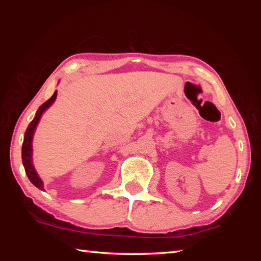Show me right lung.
<instances>
[{
	"mask_svg": "<svg viewBox=\"0 0 261 261\" xmlns=\"http://www.w3.org/2000/svg\"><path fill=\"white\" fill-rule=\"evenodd\" d=\"M56 99V91L55 93L51 95L50 99H48L45 103H42L40 107H39L37 115L33 118V121L30 123L28 129H26L25 136H24V141H23V147H21V159H23V165L25 168V173L28 175L29 179L31 180V183L35 187L39 188L40 190H43V183L42 180L39 178V176L37 174V171L34 170L33 163H32V138H33V134L35 130V126H37L39 120H40L42 113L49 107V106L54 102Z\"/></svg>",
	"mask_w": 261,
	"mask_h": 261,
	"instance_id": "obj_1",
	"label": "right lung"
}]
</instances>
